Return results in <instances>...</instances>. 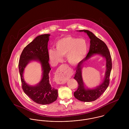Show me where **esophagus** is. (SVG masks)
Returning a JSON list of instances; mask_svg holds the SVG:
<instances>
[{
	"mask_svg": "<svg viewBox=\"0 0 129 129\" xmlns=\"http://www.w3.org/2000/svg\"><path fill=\"white\" fill-rule=\"evenodd\" d=\"M68 66L66 64H62L57 70L55 74V82L57 84H63L66 82L69 74L67 72Z\"/></svg>",
	"mask_w": 129,
	"mask_h": 129,
	"instance_id": "34e87169",
	"label": "esophagus"
}]
</instances>
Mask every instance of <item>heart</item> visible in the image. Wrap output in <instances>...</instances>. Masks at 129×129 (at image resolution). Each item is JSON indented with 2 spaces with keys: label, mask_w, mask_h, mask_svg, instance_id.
Masks as SVG:
<instances>
[{
  "label": "heart",
  "mask_w": 129,
  "mask_h": 129,
  "mask_svg": "<svg viewBox=\"0 0 129 129\" xmlns=\"http://www.w3.org/2000/svg\"><path fill=\"white\" fill-rule=\"evenodd\" d=\"M55 49H50L49 55L51 60H61L62 56H66L68 61L72 64L80 62L88 51V44L82 38L67 36L59 39L55 43Z\"/></svg>",
  "instance_id": "heart-1"
}]
</instances>
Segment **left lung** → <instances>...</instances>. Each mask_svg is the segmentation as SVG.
<instances>
[{"instance_id": "1", "label": "left lung", "mask_w": 129, "mask_h": 129, "mask_svg": "<svg viewBox=\"0 0 129 129\" xmlns=\"http://www.w3.org/2000/svg\"><path fill=\"white\" fill-rule=\"evenodd\" d=\"M87 33L90 39V45L88 53L85 59L79 62L76 68V72L74 78L78 83V88L74 92V96L78 100L83 102H91L98 99L107 88L110 82V76L112 70V58L110 53L105 43L98 38L96 37L91 32L88 30H79ZM95 54H100L107 60V72L104 82L98 87L93 90H86L84 87L81 76V69L83 64L90 57Z\"/></svg>"}]
</instances>
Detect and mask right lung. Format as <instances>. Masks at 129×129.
Returning a JSON list of instances; mask_svg holds the SVG:
<instances>
[{"instance_id": "add662e5", "label": "right lung", "mask_w": 129, "mask_h": 129, "mask_svg": "<svg viewBox=\"0 0 129 129\" xmlns=\"http://www.w3.org/2000/svg\"><path fill=\"white\" fill-rule=\"evenodd\" d=\"M50 34L38 36L23 49L19 59V71L22 87L24 93L34 102L39 104H51L57 98V90L51 86L49 74L51 70L49 63V55L48 43ZM38 60L42 64L43 74L41 81L36 86H28L23 80L22 74L29 61Z\"/></svg>"}]
</instances>
